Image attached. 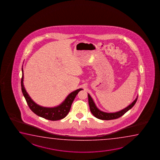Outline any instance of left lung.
Returning a JSON list of instances; mask_svg holds the SVG:
<instances>
[{
	"label": "left lung",
	"instance_id": "8db88e82",
	"mask_svg": "<svg viewBox=\"0 0 160 160\" xmlns=\"http://www.w3.org/2000/svg\"><path fill=\"white\" fill-rule=\"evenodd\" d=\"M88 98L89 108L91 113L98 119L108 120L115 119L117 118H119L132 108L133 106L135 105V103L137 102L138 96L133 101L132 103L130 104L127 107L122 109L120 111L115 112H106L101 111L98 108L97 106L96 105L94 101L92 99V98L89 93H88Z\"/></svg>",
	"mask_w": 160,
	"mask_h": 160
}]
</instances>
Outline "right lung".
Here are the masks:
<instances>
[{
    "mask_svg": "<svg viewBox=\"0 0 160 160\" xmlns=\"http://www.w3.org/2000/svg\"><path fill=\"white\" fill-rule=\"evenodd\" d=\"M22 72L21 88H22V93L26 99L27 105L29 106L30 109L35 114L38 115V117L43 118L44 119L49 120L55 121V120L62 119L63 118H64L70 111L71 105L76 96L80 91L83 89L82 88H79L71 92V93L68 95V96L65 98V100L63 101L59 105L52 107V108L43 107L35 102L28 94L23 84L24 75H23V66L22 68Z\"/></svg>",
    "mask_w": 160,
    "mask_h": 160,
    "instance_id": "1",
    "label": "right lung"
}]
</instances>
